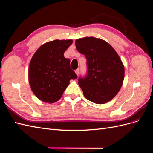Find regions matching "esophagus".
I'll return each mask as SVG.
<instances>
[{
    "label": "esophagus",
    "mask_w": 153,
    "mask_h": 153,
    "mask_svg": "<svg viewBox=\"0 0 153 153\" xmlns=\"http://www.w3.org/2000/svg\"><path fill=\"white\" fill-rule=\"evenodd\" d=\"M75 71V73H76V74L77 75H78V74H79V71H80V69H79V68H78L77 69H76V70Z\"/></svg>",
    "instance_id": "1"
}]
</instances>
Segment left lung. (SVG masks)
Instances as JSON below:
<instances>
[{
    "instance_id": "8db88e82",
    "label": "left lung",
    "mask_w": 153,
    "mask_h": 153,
    "mask_svg": "<svg viewBox=\"0 0 153 153\" xmlns=\"http://www.w3.org/2000/svg\"><path fill=\"white\" fill-rule=\"evenodd\" d=\"M75 45L87 59V75L78 80L85 98L96 104L108 102L123 85L124 67L121 59L112 46L99 38L78 39Z\"/></svg>"
}]
</instances>
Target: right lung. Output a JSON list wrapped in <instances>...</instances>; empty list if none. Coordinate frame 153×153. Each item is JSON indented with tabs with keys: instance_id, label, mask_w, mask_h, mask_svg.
Wrapping results in <instances>:
<instances>
[{
	"instance_id": "add662e5",
	"label": "right lung",
	"mask_w": 153,
	"mask_h": 153,
	"mask_svg": "<svg viewBox=\"0 0 153 153\" xmlns=\"http://www.w3.org/2000/svg\"><path fill=\"white\" fill-rule=\"evenodd\" d=\"M73 40L56 39L46 43L37 50L29 68V82L39 100L53 103L61 99L69 80L77 78L70 68V61L64 53Z\"/></svg>"
}]
</instances>
